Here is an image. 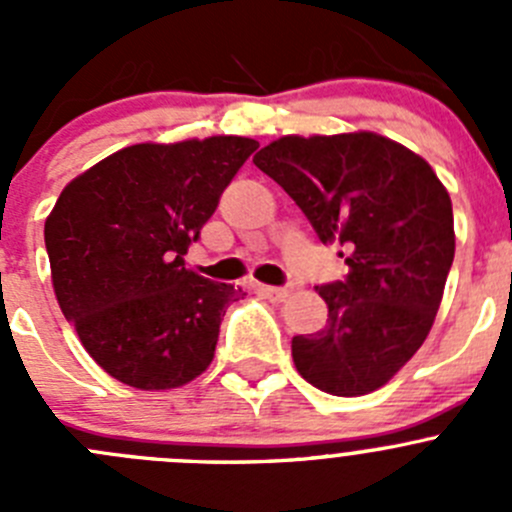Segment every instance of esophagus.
I'll list each match as a JSON object with an SVG mask.
<instances>
[{
  "instance_id": "esophagus-1",
  "label": "esophagus",
  "mask_w": 512,
  "mask_h": 512,
  "mask_svg": "<svg viewBox=\"0 0 512 512\" xmlns=\"http://www.w3.org/2000/svg\"><path fill=\"white\" fill-rule=\"evenodd\" d=\"M289 292H292V289H289V287H270V285H260V294H262V297L270 299V302H285V299L289 297Z\"/></svg>"
}]
</instances>
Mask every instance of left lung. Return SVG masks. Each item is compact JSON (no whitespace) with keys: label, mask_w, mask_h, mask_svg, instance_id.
Wrapping results in <instances>:
<instances>
[{"label":"left lung","mask_w":512,"mask_h":512,"mask_svg":"<svg viewBox=\"0 0 512 512\" xmlns=\"http://www.w3.org/2000/svg\"><path fill=\"white\" fill-rule=\"evenodd\" d=\"M252 163L324 245L347 250V280L314 287L327 327L292 339L294 366L332 396L381 389L421 349L441 307L456 252L446 185L418 153L371 131L282 136Z\"/></svg>","instance_id":"obj_1"}]
</instances>
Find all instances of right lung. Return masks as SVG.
Returning a JSON list of instances; mask_svg holds the SVG:
<instances>
[{
    "label": "right lung",
    "mask_w": 512,
    "mask_h": 512,
    "mask_svg": "<svg viewBox=\"0 0 512 512\" xmlns=\"http://www.w3.org/2000/svg\"><path fill=\"white\" fill-rule=\"evenodd\" d=\"M257 146L242 136L136 143L61 190L44 223L56 302L121 384L178 389L213 361L227 304L245 292L185 270L183 255Z\"/></svg>",
    "instance_id": "obj_1"
}]
</instances>
